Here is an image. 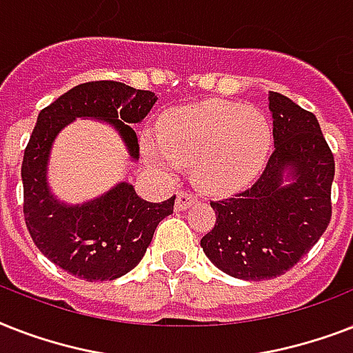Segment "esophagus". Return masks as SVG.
<instances>
[{
    "mask_svg": "<svg viewBox=\"0 0 353 353\" xmlns=\"http://www.w3.org/2000/svg\"><path fill=\"white\" fill-rule=\"evenodd\" d=\"M194 201H196V194H192L190 190H179L176 198V209L187 210Z\"/></svg>",
    "mask_w": 353,
    "mask_h": 353,
    "instance_id": "1",
    "label": "esophagus"
}]
</instances>
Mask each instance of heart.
I'll use <instances>...</instances> for the list:
<instances>
[{
  "instance_id": "heart-1",
  "label": "heart",
  "mask_w": 353,
  "mask_h": 353,
  "mask_svg": "<svg viewBox=\"0 0 353 353\" xmlns=\"http://www.w3.org/2000/svg\"><path fill=\"white\" fill-rule=\"evenodd\" d=\"M273 130L263 112L236 102L207 101L172 110L159 137L146 133L143 154L168 174L194 165V179L207 192L245 188L265 165Z\"/></svg>"
}]
</instances>
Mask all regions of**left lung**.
<instances>
[{
	"instance_id": "1",
	"label": "left lung",
	"mask_w": 353,
	"mask_h": 353,
	"mask_svg": "<svg viewBox=\"0 0 353 353\" xmlns=\"http://www.w3.org/2000/svg\"><path fill=\"white\" fill-rule=\"evenodd\" d=\"M274 150L251 187L210 201L216 223L201 238L209 260L241 280L274 279L319 241L332 220L334 154L317 117L271 91ZM290 170V183L283 174Z\"/></svg>"
}]
</instances>
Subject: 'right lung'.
<instances>
[{"label": "right lung", "instance_id": "add662e5", "mask_svg": "<svg viewBox=\"0 0 353 353\" xmlns=\"http://www.w3.org/2000/svg\"><path fill=\"white\" fill-rule=\"evenodd\" d=\"M157 97L115 80L74 85L43 108L30 133L21 163L25 225L36 247L63 271L90 280L119 279L132 271L146 252L159 221L174 212L176 196L150 203L121 183L90 203L69 207L47 188V161L57 133L77 117L112 122L139 159L137 133L128 124L141 122Z\"/></svg>", "mask_w": 353, "mask_h": 353}]
</instances>
